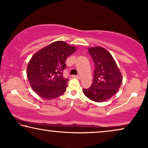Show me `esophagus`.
I'll list each match as a JSON object with an SVG mask.
<instances>
[{"mask_svg":"<svg viewBox=\"0 0 148 148\" xmlns=\"http://www.w3.org/2000/svg\"><path fill=\"white\" fill-rule=\"evenodd\" d=\"M72 78H78V79H80V76H79V75H77V76H76V75H73L72 76Z\"/></svg>","mask_w":148,"mask_h":148,"instance_id":"34e87169","label":"esophagus"}]
</instances>
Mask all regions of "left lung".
<instances>
[{
  "instance_id": "left-lung-1",
  "label": "left lung",
  "mask_w": 148,
  "mask_h": 148,
  "mask_svg": "<svg viewBox=\"0 0 148 148\" xmlns=\"http://www.w3.org/2000/svg\"><path fill=\"white\" fill-rule=\"evenodd\" d=\"M95 65L93 80L84 94L92 101L103 102L116 93L123 82L122 74L112 55L101 47L88 49Z\"/></svg>"
}]
</instances>
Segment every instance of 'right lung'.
I'll use <instances>...</instances> for the list:
<instances>
[{
    "label": "right lung",
    "instance_id": "1",
    "mask_svg": "<svg viewBox=\"0 0 148 148\" xmlns=\"http://www.w3.org/2000/svg\"><path fill=\"white\" fill-rule=\"evenodd\" d=\"M76 47L64 41H56L40 49L29 60L27 76L31 87L45 99H53L65 92L68 78L63 76L66 60Z\"/></svg>",
    "mask_w": 148,
    "mask_h": 148
}]
</instances>
